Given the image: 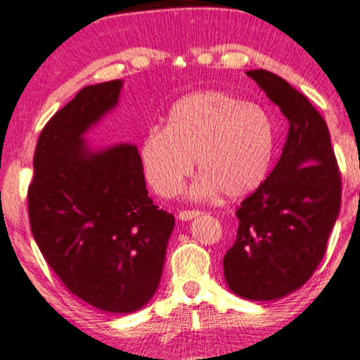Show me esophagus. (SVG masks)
<instances>
[{"label":"esophagus","mask_w":360,"mask_h":360,"mask_svg":"<svg viewBox=\"0 0 360 360\" xmlns=\"http://www.w3.org/2000/svg\"><path fill=\"white\" fill-rule=\"evenodd\" d=\"M199 214H201V211H196V210H193V211H181V213L177 214V218H179L181 221H189V219L196 218V216H199Z\"/></svg>","instance_id":"obj_1"}]
</instances>
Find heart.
<instances>
[{"label": "heart", "mask_w": 360, "mask_h": 360, "mask_svg": "<svg viewBox=\"0 0 360 360\" xmlns=\"http://www.w3.org/2000/svg\"><path fill=\"white\" fill-rule=\"evenodd\" d=\"M275 154V132L257 105L206 90L186 95L169 110L164 129H149L139 146L147 183L161 198H174L193 172L201 174L189 196H250L265 183Z\"/></svg>", "instance_id": "1"}]
</instances>
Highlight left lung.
<instances>
[{"label": "left lung", "instance_id": "1", "mask_svg": "<svg viewBox=\"0 0 360 360\" xmlns=\"http://www.w3.org/2000/svg\"><path fill=\"white\" fill-rule=\"evenodd\" d=\"M246 75L280 107L288 134L274 171L238 207L223 268L233 293L268 302L300 288L322 262L340 210V172L326 120L309 98L268 70Z\"/></svg>", "mask_w": 360, "mask_h": 360}]
</instances>
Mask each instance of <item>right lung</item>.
<instances>
[{
  "label": "right lung",
  "mask_w": 360,
  "mask_h": 360,
  "mask_svg": "<svg viewBox=\"0 0 360 360\" xmlns=\"http://www.w3.org/2000/svg\"><path fill=\"white\" fill-rule=\"evenodd\" d=\"M124 80L82 89L38 139L30 226L73 295L107 314H132L161 283L174 216L147 196L134 144L94 147L86 132L117 109Z\"/></svg>",
  "instance_id": "add662e5"
}]
</instances>
